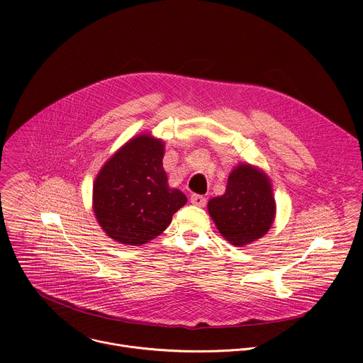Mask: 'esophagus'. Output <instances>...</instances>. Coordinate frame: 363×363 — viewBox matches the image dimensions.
<instances>
[{
	"label": "esophagus",
	"mask_w": 363,
	"mask_h": 363,
	"mask_svg": "<svg viewBox=\"0 0 363 363\" xmlns=\"http://www.w3.org/2000/svg\"><path fill=\"white\" fill-rule=\"evenodd\" d=\"M191 202L196 206H203L206 203V198L202 196V195H198V194H192L191 195Z\"/></svg>",
	"instance_id": "obj_1"
}]
</instances>
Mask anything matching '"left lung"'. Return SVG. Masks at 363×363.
<instances>
[{"label":"left lung","mask_w":363,"mask_h":363,"mask_svg":"<svg viewBox=\"0 0 363 363\" xmlns=\"http://www.w3.org/2000/svg\"><path fill=\"white\" fill-rule=\"evenodd\" d=\"M208 211L227 241L240 247L250 244L273 224L276 202L272 185L260 171L240 165L230 174L225 194L208 202Z\"/></svg>","instance_id":"1"}]
</instances>
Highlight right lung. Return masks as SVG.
<instances>
[{
  "label": "right lung",
  "instance_id": "obj_1",
  "mask_svg": "<svg viewBox=\"0 0 363 363\" xmlns=\"http://www.w3.org/2000/svg\"><path fill=\"white\" fill-rule=\"evenodd\" d=\"M164 142L140 135L121 147L99 172L93 186V210L105 233L128 245L158 237L186 203L169 188L162 167Z\"/></svg>",
  "mask_w": 363,
  "mask_h": 363
}]
</instances>
